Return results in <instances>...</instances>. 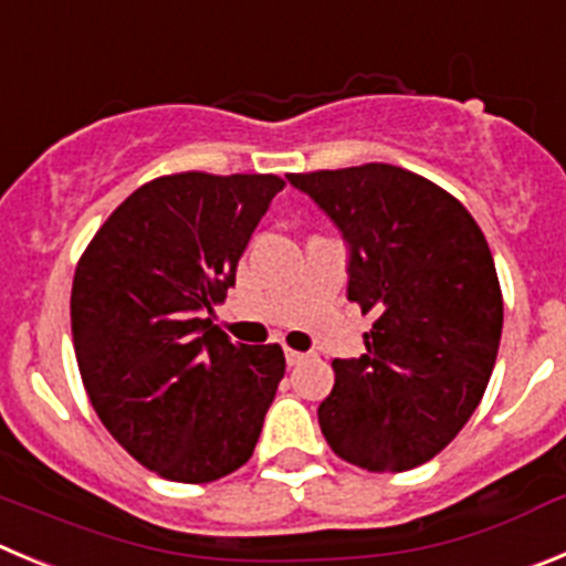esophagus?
Returning a JSON list of instances; mask_svg holds the SVG:
<instances>
[{"label": "esophagus", "mask_w": 566, "mask_h": 566, "mask_svg": "<svg viewBox=\"0 0 566 566\" xmlns=\"http://www.w3.org/2000/svg\"><path fill=\"white\" fill-rule=\"evenodd\" d=\"M284 357H287V366H301L304 360H310V355H304V352H295V348H284Z\"/></svg>", "instance_id": "esophagus-1"}]
</instances>
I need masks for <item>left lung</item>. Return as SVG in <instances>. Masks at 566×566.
<instances>
[{"label":"left lung","instance_id":"obj_1","mask_svg":"<svg viewBox=\"0 0 566 566\" xmlns=\"http://www.w3.org/2000/svg\"><path fill=\"white\" fill-rule=\"evenodd\" d=\"M348 242V301L371 313L366 355L335 360L318 424L368 472L430 461L480 405L503 335L489 242L447 189L394 164L293 172Z\"/></svg>","mask_w":566,"mask_h":566}]
</instances>
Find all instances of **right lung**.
I'll return each mask as SVG.
<instances>
[{"label": "right lung", "instance_id": "add662e5", "mask_svg": "<svg viewBox=\"0 0 566 566\" xmlns=\"http://www.w3.org/2000/svg\"><path fill=\"white\" fill-rule=\"evenodd\" d=\"M284 181L176 172L111 211L77 262L72 340L92 408L130 458L176 483H211L253 455L284 377L279 343L211 324Z\"/></svg>", "mask_w": 566, "mask_h": 566}]
</instances>
